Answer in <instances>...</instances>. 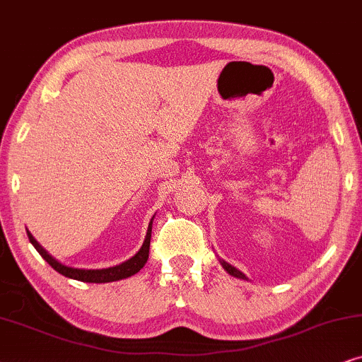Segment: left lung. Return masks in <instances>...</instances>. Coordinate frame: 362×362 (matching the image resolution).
<instances>
[{
  "label": "left lung",
  "instance_id": "left-lung-1",
  "mask_svg": "<svg viewBox=\"0 0 362 362\" xmlns=\"http://www.w3.org/2000/svg\"><path fill=\"white\" fill-rule=\"evenodd\" d=\"M220 263H221V267L225 268V272L226 273H230L231 276H235V278H240V279H248L247 276H245V274L240 272V269H237L235 267H231L230 263H226V262H223V259H220Z\"/></svg>",
  "mask_w": 362,
  "mask_h": 362
}]
</instances>
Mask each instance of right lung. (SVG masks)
<instances>
[{
	"mask_svg": "<svg viewBox=\"0 0 362 362\" xmlns=\"http://www.w3.org/2000/svg\"><path fill=\"white\" fill-rule=\"evenodd\" d=\"M152 220L151 223H148L146 240H144V245L141 247V250H139L131 259H127V262L115 264V267H110V268H104V269H83V268L66 267V264L57 262L54 257H51V255L36 242V238L33 237L30 231L28 230L26 231H28V238H30L33 247L37 250V253H40L57 273H61L62 276L77 279V281H86V283H109V281H119V279L132 276V274L141 272V268H144V264L147 263L148 247H151V237H152Z\"/></svg>",
	"mask_w": 362,
	"mask_h": 362,
	"instance_id": "1",
	"label": "right lung"
}]
</instances>
